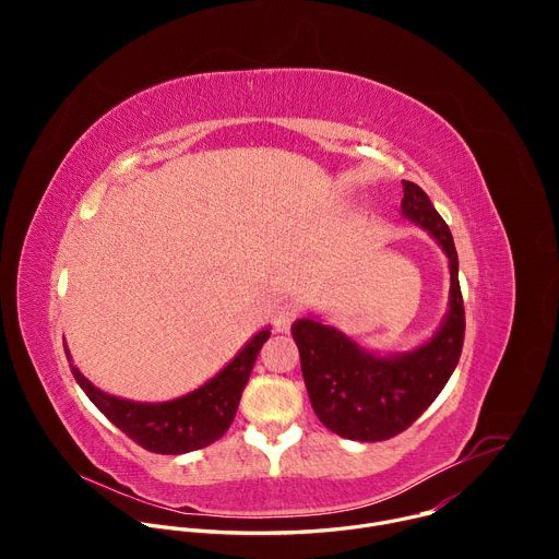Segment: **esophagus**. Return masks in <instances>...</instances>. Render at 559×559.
Segmentation results:
<instances>
[{
	"label": "esophagus",
	"instance_id": "34e87169",
	"mask_svg": "<svg viewBox=\"0 0 559 559\" xmlns=\"http://www.w3.org/2000/svg\"><path fill=\"white\" fill-rule=\"evenodd\" d=\"M298 318V307L294 302H283L274 311V328L276 332H287L289 325Z\"/></svg>",
	"mask_w": 559,
	"mask_h": 559
}]
</instances>
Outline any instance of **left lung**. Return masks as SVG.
Segmentation results:
<instances>
[{
    "instance_id": "left-lung-1",
    "label": "left lung",
    "mask_w": 559,
    "mask_h": 559,
    "mask_svg": "<svg viewBox=\"0 0 559 559\" xmlns=\"http://www.w3.org/2000/svg\"><path fill=\"white\" fill-rule=\"evenodd\" d=\"M403 214L427 229L449 259V311L433 338L409 354L382 358L316 318H300L292 325L318 420L360 442L389 440L409 429L444 389L464 343V302L451 229L420 186L403 181Z\"/></svg>"
}]
</instances>
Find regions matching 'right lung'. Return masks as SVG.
<instances>
[{
    "instance_id": "add662e5",
    "label": "right lung",
    "mask_w": 559,
    "mask_h": 559,
    "mask_svg": "<svg viewBox=\"0 0 559 559\" xmlns=\"http://www.w3.org/2000/svg\"><path fill=\"white\" fill-rule=\"evenodd\" d=\"M267 338L270 330L259 332L212 380L168 403L123 401L97 389L74 365L70 369L93 405L130 440L152 453L177 455L203 449L229 429L257 356Z\"/></svg>"
}]
</instances>
